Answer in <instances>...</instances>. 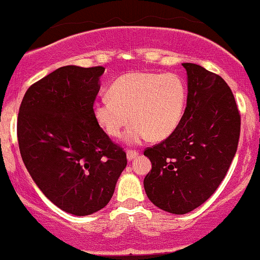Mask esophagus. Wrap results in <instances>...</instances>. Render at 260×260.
Wrapping results in <instances>:
<instances>
[{
    "label": "esophagus",
    "mask_w": 260,
    "mask_h": 260,
    "mask_svg": "<svg viewBox=\"0 0 260 260\" xmlns=\"http://www.w3.org/2000/svg\"><path fill=\"white\" fill-rule=\"evenodd\" d=\"M137 156H138V152L137 151H133V149H129V151L127 152V159H128V161H132V159H135Z\"/></svg>",
    "instance_id": "34e87169"
}]
</instances>
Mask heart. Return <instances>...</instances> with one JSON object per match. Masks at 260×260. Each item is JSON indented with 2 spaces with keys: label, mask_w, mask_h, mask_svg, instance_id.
<instances>
[{
  "label": "heart",
  "mask_w": 260,
  "mask_h": 260,
  "mask_svg": "<svg viewBox=\"0 0 260 260\" xmlns=\"http://www.w3.org/2000/svg\"><path fill=\"white\" fill-rule=\"evenodd\" d=\"M186 96L185 83L179 75L129 73L112 84L109 96L93 104V115L109 137H119L132 118L125 133L128 143H140L149 136L152 140H165L179 127Z\"/></svg>",
  "instance_id": "1"
}]
</instances>
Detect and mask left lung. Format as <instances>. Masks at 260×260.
Segmentation results:
<instances>
[{
	"mask_svg": "<svg viewBox=\"0 0 260 260\" xmlns=\"http://www.w3.org/2000/svg\"><path fill=\"white\" fill-rule=\"evenodd\" d=\"M187 102L179 127L145 149L152 170L143 181L149 200L182 215L205 203L224 180L237 153L240 114L225 80L185 62Z\"/></svg>",
	"mask_w": 260,
	"mask_h": 260,
	"instance_id": "obj_1",
	"label": "left lung"
}]
</instances>
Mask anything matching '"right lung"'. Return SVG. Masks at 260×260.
I'll use <instances>...</instances> for the list:
<instances>
[{"instance_id":"1","label":"right lung","mask_w":260,"mask_h":260,"mask_svg":"<svg viewBox=\"0 0 260 260\" xmlns=\"http://www.w3.org/2000/svg\"><path fill=\"white\" fill-rule=\"evenodd\" d=\"M103 67L68 65L27 89L17 117L22 161L54 205L85 216L103 209L127 166L122 147L96 123Z\"/></svg>"}]
</instances>
